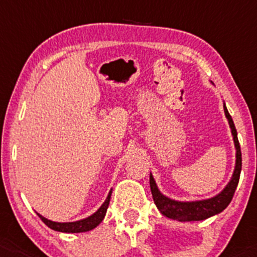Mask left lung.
I'll list each match as a JSON object with an SVG mask.
<instances>
[{"label":"left lung","instance_id":"8db88e82","mask_svg":"<svg viewBox=\"0 0 257 257\" xmlns=\"http://www.w3.org/2000/svg\"><path fill=\"white\" fill-rule=\"evenodd\" d=\"M223 109H224V115L228 120L229 128H231L232 137H233L234 148H236V164H234L233 174H232L231 180L228 181L223 190L218 193L217 195L208 199H201V200H189L181 201L175 200V199L169 198L164 195L160 191L155 179H153L152 172L150 174V186L152 191L153 201L156 207L160 210L162 215L170 218V219L179 220V222H194V220H204L207 218L213 217V215L219 214L220 212L226 209L231 203L233 194L236 191L237 185H238L239 174H241L242 167V157H241V148H239L238 138H237V131L234 126L233 120L231 115L227 110L226 104L223 102Z\"/></svg>","mask_w":257,"mask_h":257}]
</instances>
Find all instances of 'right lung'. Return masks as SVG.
I'll use <instances>...</instances> for the list:
<instances>
[{
  "mask_svg": "<svg viewBox=\"0 0 257 257\" xmlns=\"http://www.w3.org/2000/svg\"><path fill=\"white\" fill-rule=\"evenodd\" d=\"M111 193L112 189H110L109 194H107L106 199H105V201L101 204V207L96 210L93 214L88 215L87 218H83V219L74 220V222H54V220L47 219L45 217L40 215L39 213H38V215H39L40 219H42L49 228L54 229V231L63 232V233H82V232L91 231V229H93L95 227L99 226L100 223L102 222V219L105 218L107 207H109Z\"/></svg>",
  "mask_w": 257,
  "mask_h": 257,
  "instance_id": "add662e5",
  "label": "right lung"
}]
</instances>
